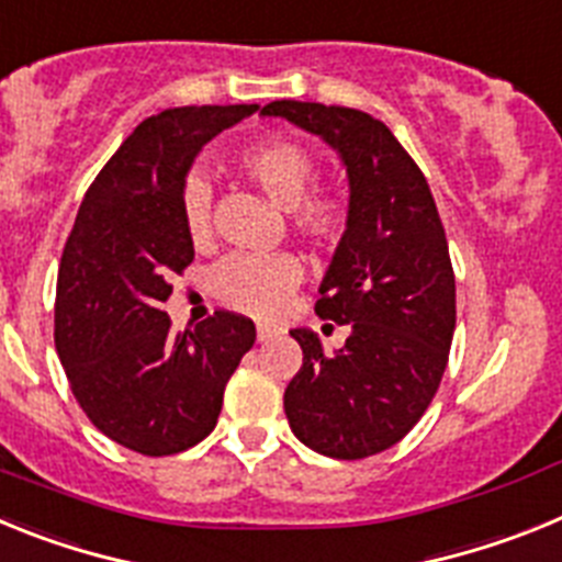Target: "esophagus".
Here are the masks:
<instances>
[{"label":"esophagus","mask_w":562,"mask_h":562,"mask_svg":"<svg viewBox=\"0 0 562 562\" xmlns=\"http://www.w3.org/2000/svg\"><path fill=\"white\" fill-rule=\"evenodd\" d=\"M256 335H258V340H261V342H267V340H272V337H278V335H281V331H278L276 326L258 324V326H256Z\"/></svg>","instance_id":"esophagus-1"}]
</instances>
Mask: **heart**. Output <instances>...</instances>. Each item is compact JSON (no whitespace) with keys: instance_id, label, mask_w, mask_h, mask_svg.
Masks as SVG:
<instances>
[{"instance_id":"1","label":"heart","mask_w":562,"mask_h":562,"mask_svg":"<svg viewBox=\"0 0 562 562\" xmlns=\"http://www.w3.org/2000/svg\"><path fill=\"white\" fill-rule=\"evenodd\" d=\"M238 171L250 177L276 205L290 207V227L315 250H335L351 222L349 196L340 188L315 186V154L290 137H267L236 157ZM182 225L193 247L213 236V191L193 177L182 191ZM304 278L292 252H236L213 272V295L222 304L252 317H272L284 310Z\"/></svg>"}]
</instances>
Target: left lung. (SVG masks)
<instances>
[{
    "mask_svg": "<svg viewBox=\"0 0 562 562\" xmlns=\"http://www.w3.org/2000/svg\"><path fill=\"white\" fill-rule=\"evenodd\" d=\"M261 114L321 134L349 173L351 222L315 312L351 335L326 355L315 331H290L304 366L286 385L284 411L315 453L366 459L414 428L448 369L456 276L445 227L425 173L382 121L304 101H272Z\"/></svg>",
    "mask_w": 562,
    "mask_h": 562,
    "instance_id": "obj_1",
    "label": "left lung"
}]
</instances>
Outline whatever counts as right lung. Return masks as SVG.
<instances>
[{
  "instance_id": "obj_1",
  "label": "right lung",
  "mask_w": 562,
  "mask_h": 562,
  "mask_svg": "<svg viewBox=\"0 0 562 562\" xmlns=\"http://www.w3.org/2000/svg\"><path fill=\"white\" fill-rule=\"evenodd\" d=\"M166 109L128 134L89 186L61 252L56 351L89 422L123 448L173 456L220 419L225 385L256 342L250 317L213 312L171 331V276L193 261L182 191L207 140L256 112Z\"/></svg>"
}]
</instances>
